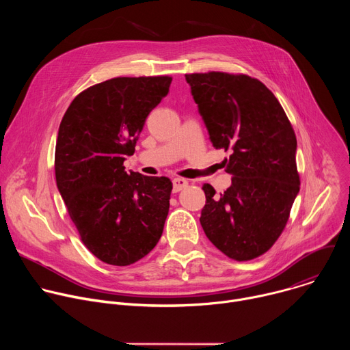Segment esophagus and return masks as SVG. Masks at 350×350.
Segmentation results:
<instances>
[{"label":"esophagus","instance_id":"1","mask_svg":"<svg viewBox=\"0 0 350 350\" xmlns=\"http://www.w3.org/2000/svg\"><path fill=\"white\" fill-rule=\"evenodd\" d=\"M185 187H188V180L181 178V177L173 180V191H174V192H178V191L184 189Z\"/></svg>","mask_w":350,"mask_h":350}]
</instances>
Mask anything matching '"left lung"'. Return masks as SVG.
Instances as JSON below:
<instances>
[{
	"instance_id": "obj_1",
	"label": "left lung",
	"mask_w": 350,
	"mask_h": 350,
	"mask_svg": "<svg viewBox=\"0 0 350 350\" xmlns=\"http://www.w3.org/2000/svg\"><path fill=\"white\" fill-rule=\"evenodd\" d=\"M187 83L216 149L230 151L231 185L204 184L201 226L230 259L252 260L282 234L301 188L296 135L274 94L242 73H188Z\"/></svg>"
}]
</instances>
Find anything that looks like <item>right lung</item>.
I'll list each match as a JSON object with an SVG mask.
<instances>
[{
    "instance_id": "add662e5",
    "label": "right lung",
    "mask_w": 350,
    "mask_h": 350,
    "mask_svg": "<svg viewBox=\"0 0 350 350\" xmlns=\"http://www.w3.org/2000/svg\"><path fill=\"white\" fill-rule=\"evenodd\" d=\"M172 76L113 77L81 91L65 112L55 178L81 242L101 262L130 266L152 251L169 213L167 177L127 173L145 119Z\"/></svg>"
}]
</instances>
